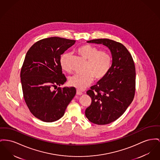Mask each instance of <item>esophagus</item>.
I'll list each match as a JSON object with an SVG mask.
<instances>
[{
    "mask_svg": "<svg viewBox=\"0 0 160 160\" xmlns=\"http://www.w3.org/2000/svg\"><path fill=\"white\" fill-rule=\"evenodd\" d=\"M76 94H77V95H81L83 94V93H82L81 91H80L79 90H77Z\"/></svg>",
    "mask_w": 160,
    "mask_h": 160,
    "instance_id": "1",
    "label": "esophagus"
}]
</instances>
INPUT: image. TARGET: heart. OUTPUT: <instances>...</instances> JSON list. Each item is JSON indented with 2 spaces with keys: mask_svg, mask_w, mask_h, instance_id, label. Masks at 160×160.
<instances>
[{
  "mask_svg": "<svg viewBox=\"0 0 160 160\" xmlns=\"http://www.w3.org/2000/svg\"><path fill=\"white\" fill-rule=\"evenodd\" d=\"M78 53L86 61L84 71L82 74H75L70 77L69 85L79 90L84 89L90 85L94 78L100 80L108 72L112 62L110 53L107 51H99L97 48L90 45H83L78 48ZM70 54H63L60 59L61 68L66 71L69 70L68 60Z\"/></svg>",
  "mask_w": 160,
  "mask_h": 160,
  "instance_id": "obj_1",
  "label": "heart"
}]
</instances>
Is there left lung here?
Segmentation results:
<instances>
[{
	"label": "left lung",
	"instance_id": "1",
	"mask_svg": "<svg viewBox=\"0 0 160 160\" xmlns=\"http://www.w3.org/2000/svg\"><path fill=\"white\" fill-rule=\"evenodd\" d=\"M87 42L106 46L112 57L107 74L87 91L92 103L85 111V115L91 122L107 124L122 116L133 101L135 91V65L128 50L119 42L108 38Z\"/></svg>",
	"mask_w": 160,
	"mask_h": 160
}]
</instances>
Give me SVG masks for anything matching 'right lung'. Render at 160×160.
Instances as JSON below:
<instances>
[{
	"instance_id": "add662e5",
	"label": "right lung",
	"mask_w": 160,
	"mask_h": 160,
	"mask_svg": "<svg viewBox=\"0 0 160 160\" xmlns=\"http://www.w3.org/2000/svg\"><path fill=\"white\" fill-rule=\"evenodd\" d=\"M75 40L46 38L29 48L20 72L25 101L32 115L44 122L62 118L76 94L74 87L58 88L66 82L60 64L61 55Z\"/></svg>"
}]
</instances>
